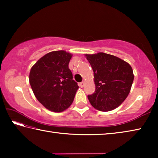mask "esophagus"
<instances>
[{"label":"esophagus","instance_id":"esophagus-1","mask_svg":"<svg viewBox=\"0 0 158 158\" xmlns=\"http://www.w3.org/2000/svg\"><path fill=\"white\" fill-rule=\"evenodd\" d=\"M84 84H85V81H82V82H81L79 84V86L81 87V88H83L84 86Z\"/></svg>","mask_w":158,"mask_h":158}]
</instances>
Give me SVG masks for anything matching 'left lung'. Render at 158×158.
<instances>
[{"instance_id": "1", "label": "left lung", "mask_w": 158, "mask_h": 158, "mask_svg": "<svg viewBox=\"0 0 158 158\" xmlns=\"http://www.w3.org/2000/svg\"><path fill=\"white\" fill-rule=\"evenodd\" d=\"M94 74L95 91L88 95L90 103L101 111H109L123 102L134 80L132 67L115 56L100 52L85 54Z\"/></svg>"}]
</instances>
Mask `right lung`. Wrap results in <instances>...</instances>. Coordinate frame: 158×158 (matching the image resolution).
Returning a JSON list of instances; mask_svg holds the SVG:
<instances>
[{"label":"right lung","instance_id":"add662e5","mask_svg":"<svg viewBox=\"0 0 158 158\" xmlns=\"http://www.w3.org/2000/svg\"><path fill=\"white\" fill-rule=\"evenodd\" d=\"M72 56L63 50L49 52L31 69V89L37 100L49 111L62 112L73 102L79 86L68 68Z\"/></svg>","mask_w":158,"mask_h":158}]
</instances>
